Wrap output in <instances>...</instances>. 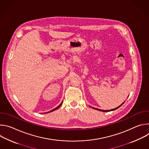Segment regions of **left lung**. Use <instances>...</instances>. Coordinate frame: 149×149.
<instances>
[{
    "instance_id": "1",
    "label": "left lung",
    "mask_w": 149,
    "mask_h": 149,
    "mask_svg": "<svg viewBox=\"0 0 149 149\" xmlns=\"http://www.w3.org/2000/svg\"><path fill=\"white\" fill-rule=\"evenodd\" d=\"M124 104V102L122 104ZM122 104L121 105H120V106H118V107H117V108H116V109H112V110H100V109H95V108H93L94 109H95V110H99V111H103V112H107V111H113V110H117L118 108H119L120 106H121L122 105Z\"/></svg>"
}]
</instances>
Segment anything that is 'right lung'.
<instances>
[{
  "label": "right lung",
  "mask_w": 149,
  "mask_h": 149,
  "mask_svg": "<svg viewBox=\"0 0 149 149\" xmlns=\"http://www.w3.org/2000/svg\"><path fill=\"white\" fill-rule=\"evenodd\" d=\"M62 103H61V104H60V105H59V106H58V107H56V108H55V109H53V110H51V112H52V111H55V110H56V109H58V108H59V107H60V106H61V105H62Z\"/></svg>",
  "instance_id": "add662e5"
}]
</instances>
